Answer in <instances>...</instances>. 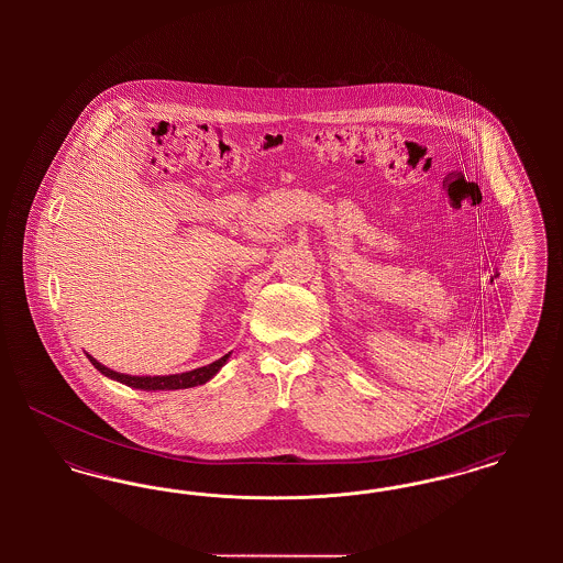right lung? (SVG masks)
<instances>
[{"label": "right lung", "instance_id": "right-lung-1", "mask_svg": "<svg viewBox=\"0 0 563 563\" xmlns=\"http://www.w3.org/2000/svg\"><path fill=\"white\" fill-rule=\"evenodd\" d=\"M88 358H90V363H92L101 374L108 375L111 379H118V382H122V384H126V386L141 388V390H179V388H191V386H198V384L209 382V379L223 367V363L230 358V354L221 356L219 361H214V363L207 365V367H198V369H194V372L175 375H154V377H152V375L139 377V375L118 374V372L108 369L106 365H101L99 361H95L90 354H88Z\"/></svg>", "mask_w": 563, "mask_h": 563}]
</instances>
